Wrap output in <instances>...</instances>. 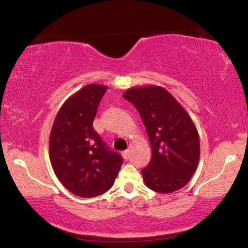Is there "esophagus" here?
<instances>
[{"instance_id": "esophagus-1", "label": "esophagus", "mask_w": 248, "mask_h": 248, "mask_svg": "<svg viewBox=\"0 0 248 248\" xmlns=\"http://www.w3.org/2000/svg\"><path fill=\"white\" fill-rule=\"evenodd\" d=\"M122 156H123L124 159H128L129 158V151L127 149V151H124L123 153H122Z\"/></svg>"}]
</instances>
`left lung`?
I'll list each match as a JSON object with an SVG mask.
<instances>
[{
    "instance_id": "1",
    "label": "left lung",
    "mask_w": 248,
    "mask_h": 248,
    "mask_svg": "<svg viewBox=\"0 0 248 248\" xmlns=\"http://www.w3.org/2000/svg\"><path fill=\"white\" fill-rule=\"evenodd\" d=\"M139 111L152 147V159L141 170L146 186L171 193L188 184L200 159L198 129L188 112L159 86L133 87L124 92Z\"/></svg>"
}]
</instances>
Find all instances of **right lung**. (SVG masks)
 <instances>
[{
  "label": "right lung",
  "instance_id": "add662e5",
  "mask_svg": "<svg viewBox=\"0 0 248 248\" xmlns=\"http://www.w3.org/2000/svg\"><path fill=\"white\" fill-rule=\"evenodd\" d=\"M107 86L91 83L64 101L49 136V158L55 174L71 193L93 198L111 189L122 157L109 151L92 126Z\"/></svg>",
  "mask_w": 248,
  "mask_h": 248
}]
</instances>
